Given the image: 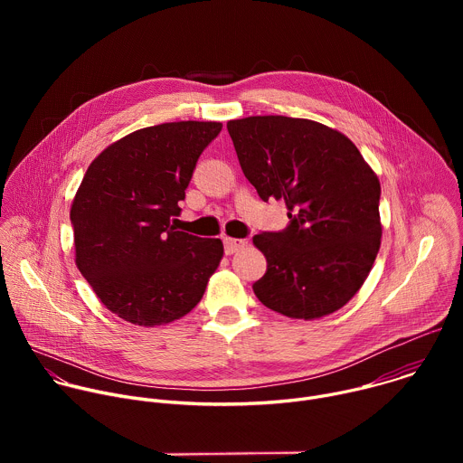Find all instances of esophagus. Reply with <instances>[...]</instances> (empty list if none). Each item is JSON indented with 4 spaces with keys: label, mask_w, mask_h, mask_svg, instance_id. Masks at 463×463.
I'll use <instances>...</instances> for the list:
<instances>
[{
    "label": "esophagus",
    "mask_w": 463,
    "mask_h": 463,
    "mask_svg": "<svg viewBox=\"0 0 463 463\" xmlns=\"http://www.w3.org/2000/svg\"><path fill=\"white\" fill-rule=\"evenodd\" d=\"M223 245H225V252L227 254H234L240 249H243L247 245V240H240V238H223Z\"/></svg>",
    "instance_id": "esophagus-1"
}]
</instances>
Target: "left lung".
Instances as JSON below:
<instances>
[{"mask_svg":"<svg viewBox=\"0 0 463 463\" xmlns=\"http://www.w3.org/2000/svg\"><path fill=\"white\" fill-rule=\"evenodd\" d=\"M240 166L263 202L284 200L289 223L260 232L268 271L258 300L291 318L343 307L364 284L381 245V184L337 129L284 115L227 122Z\"/></svg>","mask_w":463,"mask_h":463,"instance_id":"obj_1","label":"left lung"}]
</instances>
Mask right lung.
<instances>
[{"label": "right lung", "instance_id": "add662e5", "mask_svg": "<svg viewBox=\"0 0 463 463\" xmlns=\"http://www.w3.org/2000/svg\"><path fill=\"white\" fill-rule=\"evenodd\" d=\"M222 122H165L108 146L71 205L77 266L100 302L139 326L184 317L202 300L223 243L177 231L179 202Z\"/></svg>", "mask_w": 463, "mask_h": 463}]
</instances>
